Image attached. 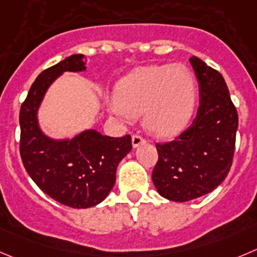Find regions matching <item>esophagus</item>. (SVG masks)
Here are the masks:
<instances>
[{"label": "esophagus", "instance_id": "1", "mask_svg": "<svg viewBox=\"0 0 257 257\" xmlns=\"http://www.w3.org/2000/svg\"><path fill=\"white\" fill-rule=\"evenodd\" d=\"M146 143L145 138H143L141 135H139V134H135V135H133V146L134 148H138V146H140L141 144Z\"/></svg>", "mask_w": 257, "mask_h": 257}]
</instances>
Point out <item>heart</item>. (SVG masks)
<instances>
[{
  "instance_id": "1",
  "label": "heart",
  "mask_w": 257,
  "mask_h": 257,
  "mask_svg": "<svg viewBox=\"0 0 257 257\" xmlns=\"http://www.w3.org/2000/svg\"><path fill=\"white\" fill-rule=\"evenodd\" d=\"M197 82L184 64L153 65L135 70L118 83L114 113L130 118L144 112L148 130L169 136L182 130L192 117Z\"/></svg>"
}]
</instances>
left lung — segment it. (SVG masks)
<instances>
[{"label":"left lung","instance_id":"1","mask_svg":"<svg viewBox=\"0 0 257 257\" xmlns=\"http://www.w3.org/2000/svg\"><path fill=\"white\" fill-rule=\"evenodd\" d=\"M199 82V108L187 130L156 144L153 182L161 197L188 202L216 189L233 160L238 116L219 72L199 58L189 59Z\"/></svg>","mask_w":257,"mask_h":257}]
</instances>
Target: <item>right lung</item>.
Returning a JSON list of instances; mask_svg holds the SVG:
<instances>
[{"instance_id":"right-lung-1","label":"right lung","mask_w":257,"mask_h":257,"mask_svg":"<svg viewBox=\"0 0 257 257\" xmlns=\"http://www.w3.org/2000/svg\"><path fill=\"white\" fill-rule=\"evenodd\" d=\"M85 70L82 54L39 74L20 109V155L26 172L45 194L72 208L101 203L116 182L119 161L133 149L131 136L109 138L87 130L72 140H53L38 123V109L51 83L64 72Z\"/></svg>"}]
</instances>
